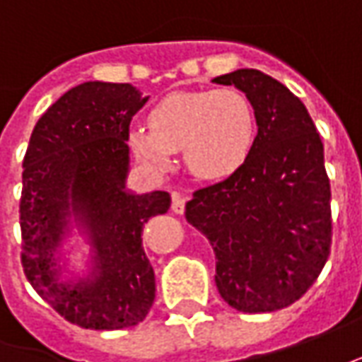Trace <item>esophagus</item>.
I'll list each match as a JSON object with an SVG mask.
<instances>
[{
    "label": "esophagus",
    "mask_w": 362,
    "mask_h": 362,
    "mask_svg": "<svg viewBox=\"0 0 362 362\" xmlns=\"http://www.w3.org/2000/svg\"><path fill=\"white\" fill-rule=\"evenodd\" d=\"M184 208H186V198L174 192V194H172V212L182 214L184 212Z\"/></svg>",
    "instance_id": "obj_1"
}]
</instances>
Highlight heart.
I'll return each mask as SVG.
<instances>
[{
  "label": "heart",
  "instance_id": "obj_1",
  "mask_svg": "<svg viewBox=\"0 0 362 362\" xmlns=\"http://www.w3.org/2000/svg\"><path fill=\"white\" fill-rule=\"evenodd\" d=\"M148 127L129 132L134 156L154 172L172 166V152H184L188 170L222 180L247 162L255 142V110L238 88L186 90L164 97L150 110Z\"/></svg>",
  "mask_w": 362,
  "mask_h": 362
}]
</instances>
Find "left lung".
Listing matches in <instances>:
<instances>
[{"label":"left lung","instance_id":"1","mask_svg":"<svg viewBox=\"0 0 362 362\" xmlns=\"http://www.w3.org/2000/svg\"><path fill=\"white\" fill-rule=\"evenodd\" d=\"M214 83L245 93L257 136L240 170L194 192L186 220L212 243L223 301L269 313L303 297L331 253L323 142L303 103L262 71L238 69Z\"/></svg>","mask_w":362,"mask_h":362}]
</instances>
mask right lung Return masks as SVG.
Here are the masks:
<instances>
[{
	"instance_id": "add662e5",
	"label": "right lung",
	"mask_w": 362,
	"mask_h": 362,
	"mask_svg": "<svg viewBox=\"0 0 362 362\" xmlns=\"http://www.w3.org/2000/svg\"><path fill=\"white\" fill-rule=\"evenodd\" d=\"M148 97L129 83L88 81L37 120L23 158L21 265L29 284L69 323L115 331L139 325L154 303L142 230L170 208L168 192L132 194L129 127ZM73 217L93 245V269L60 281V242Z\"/></svg>"
}]
</instances>
